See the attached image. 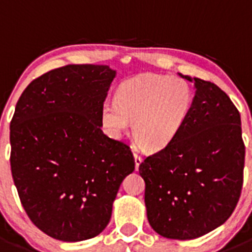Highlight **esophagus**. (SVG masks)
Returning <instances> with one entry per match:
<instances>
[{"mask_svg": "<svg viewBox=\"0 0 252 252\" xmlns=\"http://www.w3.org/2000/svg\"><path fill=\"white\" fill-rule=\"evenodd\" d=\"M133 158H135V166H136V170H137V168H139V165L141 164V161H142V158L136 150L133 151Z\"/></svg>", "mask_w": 252, "mask_h": 252, "instance_id": "1", "label": "esophagus"}]
</instances>
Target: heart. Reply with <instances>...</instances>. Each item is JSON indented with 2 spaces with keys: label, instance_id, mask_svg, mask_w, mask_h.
Here are the masks:
<instances>
[{
  "label": "heart",
  "instance_id": "heart-1",
  "mask_svg": "<svg viewBox=\"0 0 252 252\" xmlns=\"http://www.w3.org/2000/svg\"><path fill=\"white\" fill-rule=\"evenodd\" d=\"M192 92L177 77L144 74L127 79L116 98L102 103L99 120L110 136L120 137L133 121V135L150 151L168 146L188 119Z\"/></svg>",
  "mask_w": 252,
  "mask_h": 252
}]
</instances>
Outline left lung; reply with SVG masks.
Wrapping results in <instances>:
<instances>
[{
    "mask_svg": "<svg viewBox=\"0 0 252 252\" xmlns=\"http://www.w3.org/2000/svg\"><path fill=\"white\" fill-rule=\"evenodd\" d=\"M179 75L195 87L175 139L140 164L150 226L166 239L193 240L223 224L244 183L241 117L215 83Z\"/></svg>",
    "mask_w": 252,
    "mask_h": 252,
    "instance_id": "1",
    "label": "left lung"
}]
</instances>
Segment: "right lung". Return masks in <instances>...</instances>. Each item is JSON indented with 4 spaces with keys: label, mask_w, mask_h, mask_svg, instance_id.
<instances>
[{
    "label": "right lung",
    "mask_w": 252,
    "mask_h": 252,
    "mask_svg": "<svg viewBox=\"0 0 252 252\" xmlns=\"http://www.w3.org/2000/svg\"><path fill=\"white\" fill-rule=\"evenodd\" d=\"M116 77L108 65L53 69L22 92L10 124L11 173L31 222L77 242L106 228L122 180L135 169L130 146L101 130Z\"/></svg>",
    "instance_id": "right-lung-1"
}]
</instances>
